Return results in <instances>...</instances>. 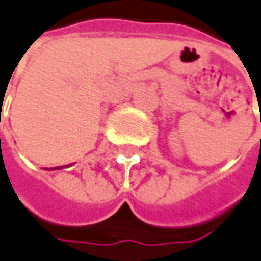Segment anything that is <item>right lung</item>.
<instances>
[{
  "label": "right lung",
  "instance_id": "add662e5",
  "mask_svg": "<svg viewBox=\"0 0 261 261\" xmlns=\"http://www.w3.org/2000/svg\"><path fill=\"white\" fill-rule=\"evenodd\" d=\"M54 168H60V167H54Z\"/></svg>",
  "mask_w": 261,
  "mask_h": 261
}]
</instances>
